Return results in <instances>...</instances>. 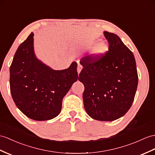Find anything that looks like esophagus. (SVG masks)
I'll list each match as a JSON object with an SVG mask.
<instances>
[{"label": "esophagus", "mask_w": 155, "mask_h": 155, "mask_svg": "<svg viewBox=\"0 0 155 155\" xmlns=\"http://www.w3.org/2000/svg\"><path fill=\"white\" fill-rule=\"evenodd\" d=\"M81 69H82V66L80 64V63H78V68H77V70H78V74L80 73V71H81Z\"/></svg>", "instance_id": "esophagus-1"}]
</instances>
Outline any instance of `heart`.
I'll use <instances>...</instances> for the list:
<instances>
[{
  "instance_id": "1",
  "label": "heart",
  "mask_w": 155,
  "mask_h": 155,
  "mask_svg": "<svg viewBox=\"0 0 155 155\" xmlns=\"http://www.w3.org/2000/svg\"><path fill=\"white\" fill-rule=\"evenodd\" d=\"M108 50V45L105 43H101L99 44H98L95 47V49H94L93 54L99 56L104 54Z\"/></svg>"
}]
</instances>
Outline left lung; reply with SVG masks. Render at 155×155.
Here are the masks:
<instances>
[{"label": "left lung", "instance_id": "8db88e82", "mask_svg": "<svg viewBox=\"0 0 155 155\" xmlns=\"http://www.w3.org/2000/svg\"><path fill=\"white\" fill-rule=\"evenodd\" d=\"M108 42L104 54L82 58L78 80L84 85L83 100L92 118L113 121L129 110L136 93L138 75L135 57L120 37L104 31Z\"/></svg>", "mask_w": 155, "mask_h": 155}]
</instances>
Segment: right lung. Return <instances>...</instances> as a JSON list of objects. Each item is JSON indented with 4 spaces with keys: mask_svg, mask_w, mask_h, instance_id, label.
<instances>
[{
    "mask_svg": "<svg viewBox=\"0 0 155 155\" xmlns=\"http://www.w3.org/2000/svg\"><path fill=\"white\" fill-rule=\"evenodd\" d=\"M33 33L18 48L10 68V92L20 110L28 118L45 121L57 116L64 97L78 80L77 63L54 70L36 58Z\"/></svg>",
    "mask_w": 155,
    "mask_h": 155,
    "instance_id": "right-lung-1",
    "label": "right lung"
}]
</instances>
